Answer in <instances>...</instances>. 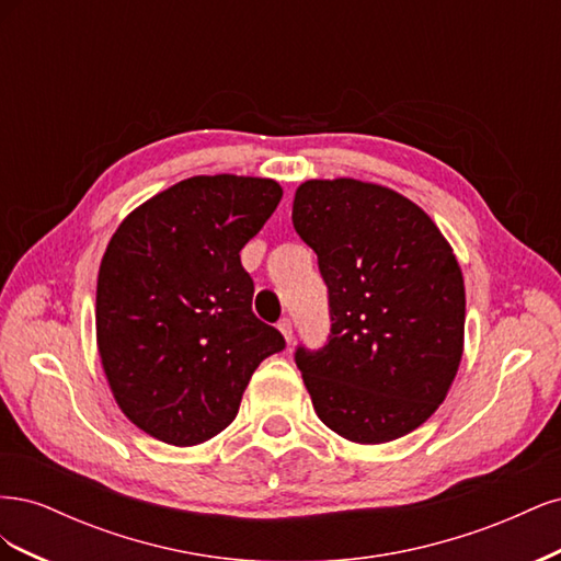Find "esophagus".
Masks as SVG:
<instances>
[{"label":"esophagus","instance_id":"1","mask_svg":"<svg viewBox=\"0 0 561 561\" xmlns=\"http://www.w3.org/2000/svg\"><path fill=\"white\" fill-rule=\"evenodd\" d=\"M278 330H280V334H283L285 342L290 344V342H293V322L287 320V318H283V320L278 322Z\"/></svg>","mask_w":561,"mask_h":561}]
</instances>
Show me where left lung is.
<instances>
[{
    "mask_svg": "<svg viewBox=\"0 0 561 561\" xmlns=\"http://www.w3.org/2000/svg\"><path fill=\"white\" fill-rule=\"evenodd\" d=\"M293 225L330 297L328 344L295 353L318 419L358 445L412 433L447 398L463 355L451 245L416 203L351 178L299 184Z\"/></svg>",
    "mask_w": 561,
    "mask_h": 561,
    "instance_id": "1",
    "label": "left lung"
}]
</instances>
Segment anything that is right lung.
<instances>
[{
	"instance_id": "add662e5",
	"label": "right lung",
	"mask_w": 561,
	"mask_h": 561,
	"mask_svg": "<svg viewBox=\"0 0 561 561\" xmlns=\"http://www.w3.org/2000/svg\"><path fill=\"white\" fill-rule=\"evenodd\" d=\"M266 178L196 175L151 196L100 262L95 334L122 412L165 445L192 447L239 414L252 371L285 348L252 313L243 245L280 203Z\"/></svg>"
}]
</instances>
